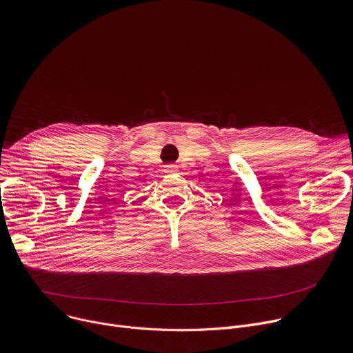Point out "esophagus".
I'll return each mask as SVG.
<instances>
[{
    "mask_svg": "<svg viewBox=\"0 0 353 353\" xmlns=\"http://www.w3.org/2000/svg\"><path fill=\"white\" fill-rule=\"evenodd\" d=\"M165 170H166L168 173H173V172L177 170V166H176V165H168V166L165 168Z\"/></svg>",
    "mask_w": 353,
    "mask_h": 353,
    "instance_id": "1",
    "label": "esophagus"
}]
</instances>
